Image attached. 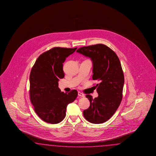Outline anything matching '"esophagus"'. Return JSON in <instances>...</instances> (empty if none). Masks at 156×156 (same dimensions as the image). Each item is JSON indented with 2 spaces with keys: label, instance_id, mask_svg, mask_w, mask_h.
<instances>
[{
  "label": "esophagus",
  "instance_id": "obj_1",
  "mask_svg": "<svg viewBox=\"0 0 156 156\" xmlns=\"http://www.w3.org/2000/svg\"><path fill=\"white\" fill-rule=\"evenodd\" d=\"M78 94L79 96H80V97H85V94H83L82 93H81L80 91H79L78 93Z\"/></svg>",
  "mask_w": 156,
  "mask_h": 156
}]
</instances>
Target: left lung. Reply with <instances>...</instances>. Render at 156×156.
<instances>
[{
  "instance_id": "left-lung-1",
  "label": "left lung",
  "mask_w": 156,
  "mask_h": 156,
  "mask_svg": "<svg viewBox=\"0 0 156 156\" xmlns=\"http://www.w3.org/2000/svg\"><path fill=\"white\" fill-rule=\"evenodd\" d=\"M76 52L90 58L93 63V80L99 81L94 99L91 95L86 97L90 107L83 111L89 122L95 124L107 121L112 117L122 99L124 76L119 59L109 47L98 44L78 48Z\"/></svg>"
}]
</instances>
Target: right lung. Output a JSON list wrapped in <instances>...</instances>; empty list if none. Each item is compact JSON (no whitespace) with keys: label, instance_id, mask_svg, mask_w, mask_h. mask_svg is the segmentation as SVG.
<instances>
[{"label":"right lung","instance_id":"obj_1","mask_svg":"<svg viewBox=\"0 0 156 156\" xmlns=\"http://www.w3.org/2000/svg\"><path fill=\"white\" fill-rule=\"evenodd\" d=\"M77 48L54 47L42 54L30 75V100L38 116L46 122L56 124L66 116L67 105L74 102L78 92H62L58 81L65 76L63 63Z\"/></svg>","mask_w":156,"mask_h":156}]
</instances>
